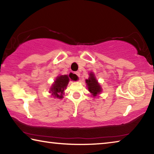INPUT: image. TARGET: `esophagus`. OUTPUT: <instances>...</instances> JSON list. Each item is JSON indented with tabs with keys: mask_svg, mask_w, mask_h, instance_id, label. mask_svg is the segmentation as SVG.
I'll return each instance as SVG.
<instances>
[{
	"mask_svg": "<svg viewBox=\"0 0 154 154\" xmlns=\"http://www.w3.org/2000/svg\"><path fill=\"white\" fill-rule=\"evenodd\" d=\"M75 74L77 75L78 77H80V72H76V73H75Z\"/></svg>",
	"mask_w": 154,
	"mask_h": 154,
	"instance_id": "esophagus-1",
	"label": "esophagus"
}]
</instances>
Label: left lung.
<instances>
[{
    "label": "left lung",
    "instance_id": "obj_1",
    "mask_svg": "<svg viewBox=\"0 0 154 154\" xmlns=\"http://www.w3.org/2000/svg\"><path fill=\"white\" fill-rule=\"evenodd\" d=\"M85 83H86L88 91L91 93V95L94 98H95L99 94H100L101 92L103 90V88L101 87L100 83H98V80L96 79L95 75L93 72H90L88 79H85Z\"/></svg>",
    "mask_w": 154,
    "mask_h": 154
}]
</instances>
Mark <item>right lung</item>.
Returning <instances> with one entry per match:
<instances>
[{
  "mask_svg": "<svg viewBox=\"0 0 154 154\" xmlns=\"http://www.w3.org/2000/svg\"><path fill=\"white\" fill-rule=\"evenodd\" d=\"M70 79L72 80L75 79L74 75L71 72L69 74V75H61L57 76L54 82L52 83L50 89H49V92L51 94V96L55 98H63L64 90L66 89Z\"/></svg>",
  "mask_w": 154,
  "mask_h": 154,
  "instance_id": "right-lung-1",
  "label": "right lung"
}]
</instances>
